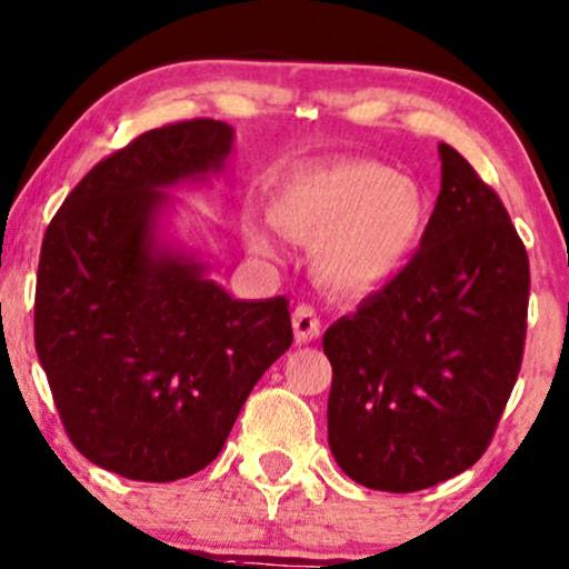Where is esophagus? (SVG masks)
Returning a JSON list of instances; mask_svg holds the SVG:
<instances>
[{"label":"esophagus","mask_w":569,"mask_h":569,"mask_svg":"<svg viewBox=\"0 0 569 569\" xmlns=\"http://www.w3.org/2000/svg\"><path fill=\"white\" fill-rule=\"evenodd\" d=\"M291 323H295L297 342H310L321 335V318L316 316V310L310 308V305H299L295 310V318H291Z\"/></svg>","instance_id":"34e87169"}]
</instances>
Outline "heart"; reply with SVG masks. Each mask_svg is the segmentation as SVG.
<instances>
[{
    "label": "heart",
    "instance_id": "obj_1",
    "mask_svg": "<svg viewBox=\"0 0 569 569\" xmlns=\"http://www.w3.org/2000/svg\"><path fill=\"white\" fill-rule=\"evenodd\" d=\"M270 221L291 240L313 246L318 283L337 295H367L408 264L427 197L416 180L370 159H332L283 180ZM253 248L267 242L253 237Z\"/></svg>",
    "mask_w": 569,
    "mask_h": 569
}]
</instances>
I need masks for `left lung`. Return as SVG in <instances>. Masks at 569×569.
<instances>
[{
	"label": "left lung",
	"instance_id": "obj_1",
	"mask_svg": "<svg viewBox=\"0 0 569 569\" xmlns=\"http://www.w3.org/2000/svg\"><path fill=\"white\" fill-rule=\"evenodd\" d=\"M413 259L323 335L329 448L367 489L421 491L483 457L521 370L529 256L502 199L440 142Z\"/></svg>",
	"mask_w": 569,
	"mask_h": 569
}]
</instances>
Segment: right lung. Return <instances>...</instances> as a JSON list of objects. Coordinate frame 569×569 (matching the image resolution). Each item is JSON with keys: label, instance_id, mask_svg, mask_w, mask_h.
I'll return each instance as SVG.
<instances>
[{"label": "right lung", "instance_id": "add662e5", "mask_svg": "<svg viewBox=\"0 0 569 569\" xmlns=\"http://www.w3.org/2000/svg\"><path fill=\"white\" fill-rule=\"evenodd\" d=\"M234 129H151L110 153L42 237L34 346L72 446L129 480L208 467L256 380L289 351V299H232L159 240L161 189L221 172Z\"/></svg>", "mask_w": 569, "mask_h": 569}]
</instances>
